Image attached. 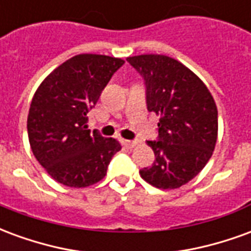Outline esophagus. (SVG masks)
<instances>
[{"instance_id":"esophagus-1","label":"esophagus","mask_w":251,"mask_h":251,"mask_svg":"<svg viewBox=\"0 0 251 251\" xmlns=\"http://www.w3.org/2000/svg\"><path fill=\"white\" fill-rule=\"evenodd\" d=\"M121 144L126 148H133L136 145V142L130 141V140H125V138H121Z\"/></svg>"}]
</instances>
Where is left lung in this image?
Segmentation results:
<instances>
[{
  "label": "left lung",
  "instance_id": "obj_1",
  "mask_svg": "<svg viewBox=\"0 0 251 251\" xmlns=\"http://www.w3.org/2000/svg\"><path fill=\"white\" fill-rule=\"evenodd\" d=\"M126 60L144 79L148 110L160 115L157 140L148 141L154 163L140 175L156 188H179L204 168L215 149V100L204 83L172 57L140 55Z\"/></svg>",
  "mask_w": 251,
  "mask_h": 251
}]
</instances>
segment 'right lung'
<instances>
[{"mask_svg": "<svg viewBox=\"0 0 251 251\" xmlns=\"http://www.w3.org/2000/svg\"><path fill=\"white\" fill-rule=\"evenodd\" d=\"M122 59L82 53L55 68L36 90L28 137L36 160L67 187H88L106 176L121 144L88 129L87 113L124 64Z\"/></svg>", "mask_w": 251, "mask_h": 251, "instance_id": "1", "label": "right lung"}]
</instances>
